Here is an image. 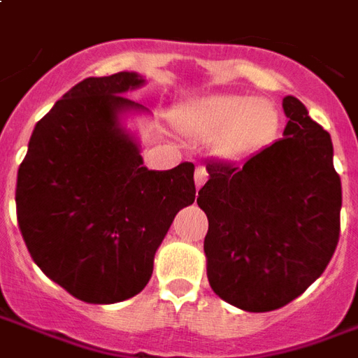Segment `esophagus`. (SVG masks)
<instances>
[{
    "instance_id": "esophagus-1",
    "label": "esophagus",
    "mask_w": 358,
    "mask_h": 358,
    "mask_svg": "<svg viewBox=\"0 0 358 358\" xmlns=\"http://www.w3.org/2000/svg\"><path fill=\"white\" fill-rule=\"evenodd\" d=\"M206 182V171L203 166H197V171H195V186L201 187Z\"/></svg>"
}]
</instances>
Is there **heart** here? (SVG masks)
I'll return each instance as SVG.
<instances>
[{
    "label": "heart",
    "instance_id": "obj_1",
    "mask_svg": "<svg viewBox=\"0 0 358 358\" xmlns=\"http://www.w3.org/2000/svg\"><path fill=\"white\" fill-rule=\"evenodd\" d=\"M178 125L187 136L214 140V150L239 157L260 150L277 131L271 102L241 94H208L182 108Z\"/></svg>",
    "mask_w": 358,
    "mask_h": 358
}]
</instances>
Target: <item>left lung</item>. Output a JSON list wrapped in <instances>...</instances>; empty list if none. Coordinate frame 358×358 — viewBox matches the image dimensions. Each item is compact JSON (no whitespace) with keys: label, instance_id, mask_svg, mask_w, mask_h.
Masks as SVG:
<instances>
[{"label":"left lung","instance_id":"1","mask_svg":"<svg viewBox=\"0 0 358 358\" xmlns=\"http://www.w3.org/2000/svg\"><path fill=\"white\" fill-rule=\"evenodd\" d=\"M282 138L243 165L206 161L197 205L210 288L250 313L296 300L327 269L340 239L341 182L332 138L298 98H282Z\"/></svg>","mask_w":358,"mask_h":358}]
</instances>
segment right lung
Returning <instances> with one entry per match:
<instances>
[{
	"mask_svg": "<svg viewBox=\"0 0 358 358\" xmlns=\"http://www.w3.org/2000/svg\"><path fill=\"white\" fill-rule=\"evenodd\" d=\"M136 71L87 78L39 119L17 176L24 243L47 277L87 303L144 290L172 220L195 201L193 163L148 171L123 119Z\"/></svg>",
	"mask_w": 358,
	"mask_h": 358,
	"instance_id": "obj_1",
	"label": "right lung"
}]
</instances>
